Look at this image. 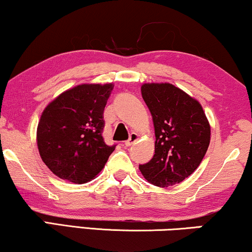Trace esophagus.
<instances>
[{
  "label": "esophagus",
  "instance_id": "obj_1",
  "mask_svg": "<svg viewBox=\"0 0 252 252\" xmlns=\"http://www.w3.org/2000/svg\"><path fill=\"white\" fill-rule=\"evenodd\" d=\"M137 139H139V135H137L136 133H132L129 135V139L127 140V141H125V146L126 147H130V146H133L134 143L136 142L137 141Z\"/></svg>",
  "mask_w": 252,
  "mask_h": 252
}]
</instances>
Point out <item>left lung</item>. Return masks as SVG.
I'll return each instance as SVG.
<instances>
[{
    "instance_id": "8db88e82",
    "label": "left lung",
    "mask_w": 252,
    "mask_h": 252,
    "mask_svg": "<svg viewBox=\"0 0 252 252\" xmlns=\"http://www.w3.org/2000/svg\"><path fill=\"white\" fill-rule=\"evenodd\" d=\"M141 94L153 117L155 155L139 168L154 186L180 184L199 166L210 144L202 105L171 84H144Z\"/></svg>"
}]
</instances>
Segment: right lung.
Segmentation results:
<instances>
[{
  "mask_svg": "<svg viewBox=\"0 0 252 252\" xmlns=\"http://www.w3.org/2000/svg\"><path fill=\"white\" fill-rule=\"evenodd\" d=\"M112 89V84L79 85L44 109L37 125V148L43 163L58 178L85 184L104 167L116 148L102 136L103 111Z\"/></svg>",
  "mask_w": 252,
  "mask_h": 252,
  "instance_id": "1",
  "label": "right lung"
}]
</instances>
